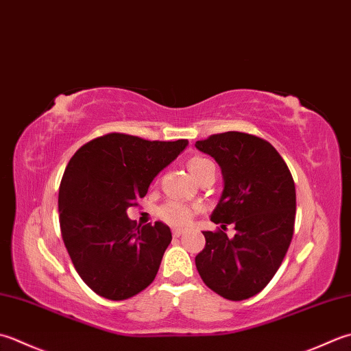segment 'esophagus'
Here are the masks:
<instances>
[{
	"label": "esophagus",
	"mask_w": 351,
	"mask_h": 351,
	"mask_svg": "<svg viewBox=\"0 0 351 351\" xmlns=\"http://www.w3.org/2000/svg\"><path fill=\"white\" fill-rule=\"evenodd\" d=\"M171 234H173V237H180L184 234V231L181 228H173V231H171Z\"/></svg>",
	"instance_id": "1"
}]
</instances>
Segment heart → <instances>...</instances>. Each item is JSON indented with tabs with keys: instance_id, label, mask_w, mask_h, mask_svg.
<instances>
[{
	"instance_id": "b5f03b06",
	"label": "heart",
	"mask_w": 351,
	"mask_h": 351,
	"mask_svg": "<svg viewBox=\"0 0 351 351\" xmlns=\"http://www.w3.org/2000/svg\"><path fill=\"white\" fill-rule=\"evenodd\" d=\"M210 167H215V164L207 160V158L195 156L189 161V170L195 180H199V176L205 173ZM196 210V207H191L189 204H184L180 201H169L161 205V208L158 210V216H160L164 222H167L170 225L182 226L191 221V217H193Z\"/></svg>"
}]
</instances>
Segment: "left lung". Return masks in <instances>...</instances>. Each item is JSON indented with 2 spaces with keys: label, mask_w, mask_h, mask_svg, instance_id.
<instances>
[{
  "label": "left lung",
  "mask_w": 351,
  "mask_h": 351,
  "mask_svg": "<svg viewBox=\"0 0 351 351\" xmlns=\"http://www.w3.org/2000/svg\"><path fill=\"white\" fill-rule=\"evenodd\" d=\"M195 146L222 169L223 191L211 221L237 230L231 239L221 230L204 231L196 269L221 297L251 298L276 276L291 245L297 208L292 175L276 147L256 135L223 132Z\"/></svg>",
  "instance_id": "1"
}]
</instances>
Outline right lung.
Segmentation results:
<instances>
[{"label":"right lung","instance_id":"obj_1","mask_svg":"<svg viewBox=\"0 0 351 351\" xmlns=\"http://www.w3.org/2000/svg\"><path fill=\"white\" fill-rule=\"evenodd\" d=\"M187 144L112 132L84 144L68 162L59 187L62 239L80 278L100 297L128 300L155 280L170 228L136 226L126 211Z\"/></svg>","mask_w":351,"mask_h":351}]
</instances>
